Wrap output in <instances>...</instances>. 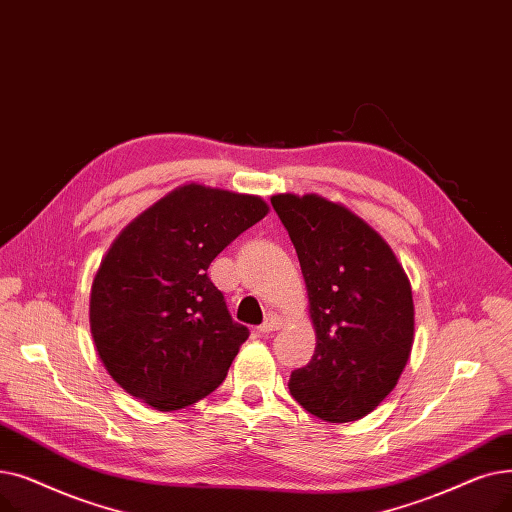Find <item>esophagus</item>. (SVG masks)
Wrapping results in <instances>:
<instances>
[{
	"instance_id": "esophagus-1",
	"label": "esophagus",
	"mask_w": 512,
	"mask_h": 512,
	"mask_svg": "<svg viewBox=\"0 0 512 512\" xmlns=\"http://www.w3.org/2000/svg\"><path fill=\"white\" fill-rule=\"evenodd\" d=\"M281 327V321H279V316H275V314H271V316H266V321L258 327V331L262 333V335H271L273 331H277Z\"/></svg>"
}]
</instances>
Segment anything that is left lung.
<instances>
[{
  "label": "left lung",
  "instance_id": "8db88e82",
  "mask_svg": "<svg viewBox=\"0 0 512 512\" xmlns=\"http://www.w3.org/2000/svg\"><path fill=\"white\" fill-rule=\"evenodd\" d=\"M308 289L316 348L289 394L329 423L367 417L396 387L415 339L410 283L392 248L348 208L273 196Z\"/></svg>",
  "mask_w": 512,
  "mask_h": 512
}]
</instances>
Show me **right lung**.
<instances>
[{"instance_id":"add662e5","label":"right lung","mask_w":512,"mask_h":512,"mask_svg":"<svg viewBox=\"0 0 512 512\" xmlns=\"http://www.w3.org/2000/svg\"><path fill=\"white\" fill-rule=\"evenodd\" d=\"M269 212L260 198L183 185L118 235L95 275L91 335L106 371L158 410L202 400L250 331L231 319L210 262Z\"/></svg>"}]
</instances>
